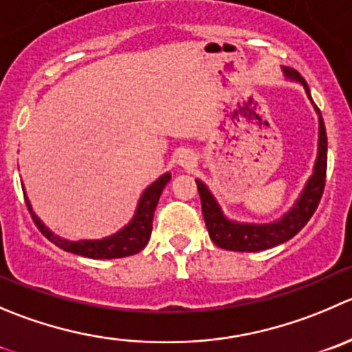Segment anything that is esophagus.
Wrapping results in <instances>:
<instances>
[{"label":"esophagus","instance_id":"1","mask_svg":"<svg viewBox=\"0 0 352 352\" xmlns=\"http://www.w3.org/2000/svg\"><path fill=\"white\" fill-rule=\"evenodd\" d=\"M179 165L182 166V168H192L194 165H196V155H194L192 151H184L180 153L179 156Z\"/></svg>","mask_w":352,"mask_h":352}]
</instances>
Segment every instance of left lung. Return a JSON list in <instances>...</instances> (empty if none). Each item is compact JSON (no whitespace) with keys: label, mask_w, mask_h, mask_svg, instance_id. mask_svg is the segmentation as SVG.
I'll return each mask as SVG.
<instances>
[{"label":"left lung","mask_w":352,"mask_h":352,"mask_svg":"<svg viewBox=\"0 0 352 352\" xmlns=\"http://www.w3.org/2000/svg\"><path fill=\"white\" fill-rule=\"evenodd\" d=\"M285 78L301 84L306 91V96L311 101L316 115H318V155H316L315 166H313V175L306 182L305 189L299 194L294 206L270 223H248V221L230 220L223 213L221 206L218 204L217 197L213 196L206 184L203 180L196 179L197 190L201 197V208H203L204 223H206L208 234L211 241L221 249L239 252H256L265 251V249L275 248V245L287 242L294 237L306 223L313 213L316 211L320 199H322L323 187H325L327 175V132L325 124L320 110L313 103L311 93L305 78L294 68L282 67Z\"/></svg>","instance_id":"8db88e82"}]
</instances>
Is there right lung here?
<instances>
[{"label": "right lung", "instance_id": "add662e5", "mask_svg": "<svg viewBox=\"0 0 352 352\" xmlns=\"http://www.w3.org/2000/svg\"><path fill=\"white\" fill-rule=\"evenodd\" d=\"M170 179H172V175H170L168 172L163 173L162 177H158V179H156L151 186L146 187L144 192L141 194L132 220L129 221L125 227H122L120 230L115 232V234L103 239H94V241H87V239H84V241H68V239H63L60 237V235L53 234V232L41 221V218L34 213L29 197L25 196V192H23V196H25V203L30 214H32V220L36 221L39 230L43 232L44 237L50 239V241L53 242V244H56L58 248H61L67 252L85 256V258L113 259L132 256L146 248L149 237H151L153 214H155L160 196H162L163 189H165L166 184L170 182Z\"/></svg>", "mask_w": 352, "mask_h": 352}]
</instances>
